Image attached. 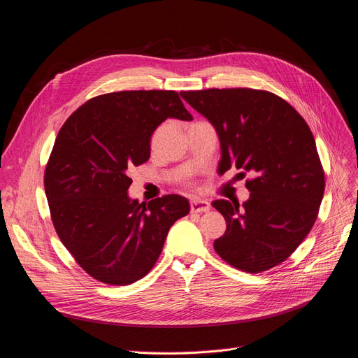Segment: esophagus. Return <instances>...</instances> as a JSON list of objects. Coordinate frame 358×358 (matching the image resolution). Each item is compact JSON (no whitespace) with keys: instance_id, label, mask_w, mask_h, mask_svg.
I'll list each match as a JSON object with an SVG mask.
<instances>
[{"instance_id":"1","label":"esophagus","mask_w":358,"mask_h":358,"mask_svg":"<svg viewBox=\"0 0 358 358\" xmlns=\"http://www.w3.org/2000/svg\"><path fill=\"white\" fill-rule=\"evenodd\" d=\"M211 209V205L206 199H192L191 201V211L192 213H208Z\"/></svg>"}]
</instances>
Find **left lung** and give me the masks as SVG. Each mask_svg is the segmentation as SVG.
<instances>
[{"label": "left lung", "instance_id": "obj_1", "mask_svg": "<svg viewBox=\"0 0 358 358\" xmlns=\"http://www.w3.org/2000/svg\"><path fill=\"white\" fill-rule=\"evenodd\" d=\"M180 95L217 131L218 172L236 166L255 176L245 183L250 198L243 205L213 202L227 222L215 251L247 273L278 266L309 234L324 196V171L308 124L267 91L214 88Z\"/></svg>", "mask_w": 358, "mask_h": 358}]
</instances>
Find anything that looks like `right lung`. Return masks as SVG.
I'll return each mask as SVG.
<instances>
[{"label":"right lung","instance_id":"1","mask_svg":"<svg viewBox=\"0 0 358 358\" xmlns=\"http://www.w3.org/2000/svg\"><path fill=\"white\" fill-rule=\"evenodd\" d=\"M167 118L191 121L175 91H121L95 96L60 129L45 173L56 233L94 279L124 286L157 262L189 201L129 196L131 166L150 157V138Z\"/></svg>","mask_w":358,"mask_h":358}]
</instances>
